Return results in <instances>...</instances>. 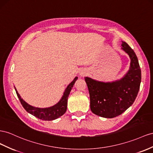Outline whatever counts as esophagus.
<instances>
[{
    "label": "esophagus",
    "instance_id": "obj_1",
    "mask_svg": "<svg viewBox=\"0 0 153 153\" xmlns=\"http://www.w3.org/2000/svg\"><path fill=\"white\" fill-rule=\"evenodd\" d=\"M79 75L81 76H84L86 75V71H85V70H84V69L80 70V72H79Z\"/></svg>",
    "mask_w": 153,
    "mask_h": 153
}]
</instances>
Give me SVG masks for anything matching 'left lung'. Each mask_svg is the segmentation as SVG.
<instances>
[{"mask_svg": "<svg viewBox=\"0 0 153 153\" xmlns=\"http://www.w3.org/2000/svg\"><path fill=\"white\" fill-rule=\"evenodd\" d=\"M122 49L131 59L129 70L120 80L112 82H99L85 77L88 85L91 110L101 117L112 118L119 116L133 104L141 82V69L135 53L126 42Z\"/></svg>", "mask_w": 153, "mask_h": 153, "instance_id": "8db88e82", "label": "left lung"}]
</instances>
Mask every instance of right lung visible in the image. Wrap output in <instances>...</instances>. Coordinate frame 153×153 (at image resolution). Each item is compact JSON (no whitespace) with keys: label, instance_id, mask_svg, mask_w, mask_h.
Masks as SVG:
<instances>
[{"label":"right lung","instance_id":"right-lung-1","mask_svg":"<svg viewBox=\"0 0 153 153\" xmlns=\"http://www.w3.org/2000/svg\"><path fill=\"white\" fill-rule=\"evenodd\" d=\"M78 79V77H75L74 80L70 83L65 89L64 93V95L62 97L61 100L57 103L55 105L51 106L47 108H39L29 105L24 101L22 98L20 97V94L18 93L17 91L15 89L16 94L19 99V100L22 105L23 107L29 113L31 114L33 116L36 117L42 120H53L62 115L65 113L67 110V104H68V98L70 91L72 89L74 84Z\"/></svg>","mask_w":153,"mask_h":153}]
</instances>
